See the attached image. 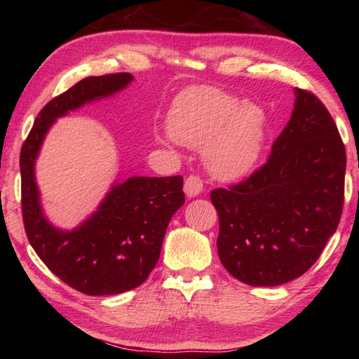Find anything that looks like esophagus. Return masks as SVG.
<instances>
[{"label": "esophagus", "instance_id": "1", "mask_svg": "<svg viewBox=\"0 0 359 359\" xmlns=\"http://www.w3.org/2000/svg\"><path fill=\"white\" fill-rule=\"evenodd\" d=\"M203 188H204V184H203V179L199 177V175H190V177L185 180L184 190H185L188 198L198 196V194L203 191Z\"/></svg>", "mask_w": 359, "mask_h": 359}]
</instances>
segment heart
I'll list each match as a JSON object with an SVG mask.
<instances>
[{"label":"heart","mask_w":359,"mask_h":359,"mask_svg":"<svg viewBox=\"0 0 359 359\" xmlns=\"http://www.w3.org/2000/svg\"><path fill=\"white\" fill-rule=\"evenodd\" d=\"M175 142L204 147L210 172L238 179L257 165L266 139V114L253 102H242L222 90L199 87L182 93L168 115Z\"/></svg>","instance_id":"obj_1"}]
</instances>
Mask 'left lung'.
<instances>
[{"mask_svg":"<svg viewBox=\"0 0 359 359\" xmlns=\"http://www.w3.org/2000/svg\"><path fill=\"white\" fill-rule=\"evenodd\" d=\"M347 155L323 102L296 88L291 118L250 177L215 188L217 248L231 276L276 287L302 276L336 233Z\"/></svg>","mask_w":359,"mask_h":359,"instance_id":"8db88e82","label":"left lung"}]
</instances>
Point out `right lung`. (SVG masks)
I'll return each mask as SVG.
<instances>
[{
	"instance_id": "obj_1",
	"label": "right lung",
	"mask_w": 359,
	"mask_h": 359,
	"mask_svg": "<svg viewBox=\"0 0 359 359\" xmlns=\"http://www.w3.org/2000/svg\"><path fill=\"white\" fill-rule=\"evenodd\" d=\"M128 72L85 77L48 101L22 145V215L29 244L71 288L88 296L118 294L139 287L160 258L166 228L185 203L184 177H130L115 184L81 226L63 231L42 214L34 161L55 118L123 90Z\"/></svg>"
}]
</instances>
